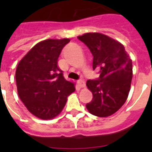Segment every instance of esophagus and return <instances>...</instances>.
<instances>
[{
  "mask_svg": "<svg viewBox=\"0 0 152 152\" xmlns=\"http://www.w3.org/2000/svg\"><path fill=\"white\" fill-rule=\"evenodd\" d=\"M77 84H78V85L80 86V88H84V80H82V79H79L78 80H77Z\"/></svg>",
  "mask_w": 152,
  "mask_h": 152,
  "instance_id": "esophagus-1",
  "label": "esophagus"
}]
</instances>
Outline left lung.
<instances>
[{
    "mask_svg": "<svg viewBox=\"0 0 152 152\" xmlns=\"http://www.w3.org/2000/svg\"><path fill=\"white\" fill-rule=\"evenodd\" d=\"M77 38L88 47L94 56L93 70L100 74L97 79L87 81L93 99L86 107L94 116H110L128 97L132 78V60L123 44L106 35L89 33Z\"/></svg>",
    "mask_w": 152,
    "mask_h": 152,
    "instance_id": "obj_1",
    "label": "left lung"
}]
</instances>
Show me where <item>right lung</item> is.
<instances>
[{"mask_svg": "<svg viewBox=\"0 0 152 152\" xmlns=\"http://www.w3.org/2000/svg\"><path fill=\"white\" fill-rule=\"evenodd\" d=\"M69 39H46L33 46L16 70L17 92L28 110L36 117L50 119L58 116L67 97L75 91L64 79L58 59Z\"/></svg>", "mask_w": 152, "mask_h": 152, "instance_id": "1", "label": "right lung"}]
</instances>
